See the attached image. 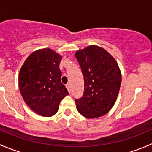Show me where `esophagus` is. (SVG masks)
<instances>
[{"instance_id": "1", "label": "esophagus", "mask_w": 152, "mask_h": 152, "mask_svg": "<svg viewBox=\"0 0 152 152\" xmlns=\"http://www.w3.org/2000/svg\"><path fill=\"white\" fill-rule=\"evenodd\" d=\"M66 87L67 89V90H68L69 93H70V84H67V85H66Z\"/></svg>"}]
</instances>
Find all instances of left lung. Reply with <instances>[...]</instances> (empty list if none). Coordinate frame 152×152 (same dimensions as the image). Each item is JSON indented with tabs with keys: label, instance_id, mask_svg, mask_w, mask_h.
Masks as SVG:
<instances>
[{
	"label": "left lung",
	"instance_id": "left-lung-1",
	"mask_svg": "<svg viewBox=\"0 0 152 152\" xmlns=\"http://www.w3.org/2000/svg\"><path fill=\"white\" fill-rule=\"evenodd\" d=\"M85 81L84 94L76 99V109L87 118L104 115L118 96L121 73L115 59L103 48L90 45L75 53Z\"/></svg>",
	"mask_w": 152,
	"mask_h": 152
}]
</instances>
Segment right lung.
Here are the masks:
<instances>
[{
	"mask_svg": "<svg viewBox=\"0 0 152 152\" xmlns=\"http://www.w3.org/2000/svg\"><path fill=\"white\" fill-rule=\"evenodd\" d=\"M62 59L50 48L39 49L29 55L20 70L18 85L23 99L41 116L54 115L61 101L69 95L61 82Z\"/></svg>",
	"mask_w": 152,
	"mask_h": 152,
	"instance_id": "1",
	"label": "right lung"
}]
</instances>
